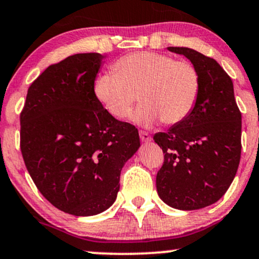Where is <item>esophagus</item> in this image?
<instances>
[{
    "label": "esophagus",
    "instance_id": "1",
    "mask_svg": "<svg viewBox=\"0 0 259 259\" xmlns=\"http://www.w3.org/2000/svg\"><path fill=\"white\" fill-rule=\"evenodd\" d=\"M139 137H141L142 142L144 143H149L151 141V136L148 132H145V131H139Z\"/></svg>",
    "mask_w": 259,
    "mask_h": 259
}]
</instances>
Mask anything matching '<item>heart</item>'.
<instances>
[{
	"instance_id": "b5f03b06",
	"label": "heart",
	"mask_w": 259,
	"mask_h": 259,
	"mask_svg": "<svg viewBox=\"0 0 259 259\" xmlns=\"http://www.w3.org/2000/svg\"><path fill=\"white\" fill-rule=\"evenodd\" d=\"M94 96L112 117H128L137 100L142 105L133 122L150 127L183 122L193 112L201 92V75L189 60L156 52H135L118 58L112 72L94 81Z\"/></svg>"
}]
</instances>
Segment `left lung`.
Masks as SVG:
<instances>
[{"mask_svg":"<svg viewBox=\"0 0 259 259\" xmlns=\"http://www.w3.org/2000/svg\"><path fill=\"white\" fill-rule=\"evenodd\" d=\"M199 69L201 92L183 122L154 141L162 148L157 194L173 208L191 211L217 202L232 184L241 156V112L230 76L213 58L187 47H168Z\"/></svg>","mask_w":259,"mask_h":259,"instance_id":"8db88e82","label":"left lung"}]
</instances>
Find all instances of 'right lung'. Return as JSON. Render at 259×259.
Listing matches in <instances>:
<instances>
[{
	"instance_id": "obj_1",
	"label": "right lung",
	"mask_w": 259,
	"mask_h": 259,
	"mask_svg": "<svg viewBox=\"0 0 259 259\" xmlns=\"http://www.w3.org/2000/svg\"><path fill=\"white\" fill-rule=\"evenodd\" d=\"M104 56L52 64L27 90L20 150L39 193L60 211L93 215L114 203L120 173L138 150L136 126L112 117L93 92Z\"/></svg>"
}]
</instances>
